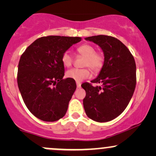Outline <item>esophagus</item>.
<instances>
[{"instance_id": "obj_1", "label": "esophagus", "mask_w": 156, "mask_h": 156, "mask_svg": "<svg viewBox=\"0 0 156 156\" xmlns=\"http://www.w3.org/2000/svg\"><path fill=\"white\" fill-rule=\"evenodd\" d=\"M76 84H77V87H78V88H80V86H81V83H80V82L77 81Z\"/></svg>"}]
</instances>
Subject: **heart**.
<instances>
[{"label": "heart", "mask_w": 156, "mask_h": 156, "mask_svg": "<svg viewBox=\"0 0 156 156\" xmlns=\"http://www.w3.org/2000/svg\"><path fill=\"white\" fill-rule=\"evenodd\" d=\"M78 54L85 57L83 60V67H89L94 72H99L104 64V55L101 52H97L95 48L92 44L84 43L77 48ZM62 62L66 67H70L73 62V57L69 51L64 52L62 55ZM91 72L88 67L78 69L73 68L66 72V77L76 81H82L90 77Z\"/></svg>", "instance_id": "heart-1"}]
</instances>
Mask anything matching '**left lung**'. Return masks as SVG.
<instances>
[{
  "instance_id": "1",
  "label": "left lung",
  "mask_w": 156,
  "mask_h": 156,
  "mask_svg": "<svg viewBox=\"0 0 156 156\" xmlns=\"http://www.w3.org/2000/svg\"><path fill=\"white\" fill-rule=\"evenodd\" d=\"M100 46L104 53V64L92 83L81 85L86 91L83 103L87 117L98 122L115 119L124 112L136 84L135 60L128 48L115 37L106 35L85 38Z\"/></svg>"
}]
</instances>
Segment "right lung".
I'll list each match as a JSON object with an SVG mask.
<instances>
[{
	"instance_id": "1",
	"label": "right lung",
	"mask_w": 156,
	"mask_h": 156,
	"mask_svg": "<svg viewBox=\"0 0 156 156\" xmlns=\"http://www.w3.org/2000/svg\"><path fill=\"white\" fill-rule=\"evenodd\" d=\"M80 37L48 36L37 39L21 55L17 84L23 101L36 117L54 122L65 115L76 89L75 80L63 79L62 55Z\"/></svg>"
}]
</instances>
